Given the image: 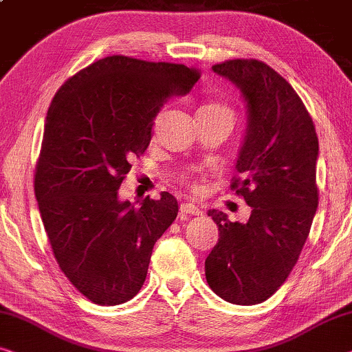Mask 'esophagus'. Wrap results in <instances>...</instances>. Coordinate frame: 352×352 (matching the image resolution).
I'll list each match as a JSON object with an SVG mask.
<instances>
[{
    "label": "esophagus",
    "instance_id": "esophagus-1",
    "mask_svg": "<svg viewBox=\"0 0 352 352\" xmlns=\"http://www.w3.org/2000/svg\"><path fill=\"white\" fill-rule=\"evenodd\" d=\"M199 214H202V212L197 209L196 206H192V204H188V202H182L180 204V219L183 220V219H188V217L190 215H199Z\"/></svg>",
    "mask_w": 352,
    "mask_h": 352
}]
</instances>
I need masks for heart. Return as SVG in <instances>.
Here are the masks:
<instances>
[{
	"label": "heart",
	"instance_id": "heart-1",
	"mask_svg": "<svg viewBox=\"0 0 352 352\" xmlns=\"http://www.w3.org/2000/svg\"><path fill=\"white\" fill-rule=\"evenodd\" d=\"M197 116H207V118H228V120H231L234 122V110L230 105H226V103H221V102H209V103H204L199 108V111H197ZM180 180L185 183L188 188H191L192 191H197L199 190V185H197V182H195L191 178V175H182Z\"/></svg>",
	"mask_w": 352,
	"mask_h": 352
}]
</instances>
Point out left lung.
<instances>
[{"instance_id": "obj_1", "label": "left lung", "mask_w": 352, "mask_h": 352, "mask_svg": "<svg viewBox=\"0 0 352 352\" xmlns=\"http://www.w3.org/2000/svg\"><path fill=\"white\" fill-rule=\"evenodd\" d=\"M241 87L249 126L231 190L252 207L247 223L209 210L219 242L206 258V279L234 305L268 300L292 273L319 204L313 118L294 87L265 62L231 58L212 67Z\"/></svg>"}]
</instances>
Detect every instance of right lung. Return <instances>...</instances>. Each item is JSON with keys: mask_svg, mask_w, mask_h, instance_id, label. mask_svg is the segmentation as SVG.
Listing matches in <instances>:
<instances>
[{"mask_svg": "<svg viewBox=\"0 0 352 352\" xmlns=\"http://www.w3.org/2000/svg\"><path fill=\"white\" fill-rule=\"evenodd\" d=\"M201 78L182 63L110 56L68 78L47 110L34 196L62 273L92 303L133 298L155 242L177 219L162 192L140 207L118 201L133 157L146 151L155 118Z\"/></svg>", "mask_w": 352, "mask_h": 352, "instance_id": "add662e5", "label": "right lung"}]
</instances>
